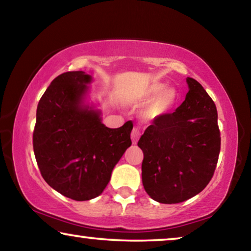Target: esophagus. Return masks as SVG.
<instances>
[{
	"instance_id": "1",
	"label": "esophagus",
	"mask_w": 251,
	"mask_h": 251,
	"mask_svg": "<svg viewBox=\"0 0 251 251\" xmlns=\"http://www.w3.org/2000/svg\"><path fill=\"white\" fill-rule=\"evenodd\" d=\"M140 136H141V132H140V129H139V128H136V127H134L133 130H132V133H130V139H132V141H133V143H134V144H136V143H137V141H139Z\"/></svg>"
}]
</instances>
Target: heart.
Segmentation results:
<instances>
[{"label":"heart","instance_id":"1","mask_svg":"<svg viewBox=\"0 0 251 251\" xmlns=\"http://www.w3.org/2000/svg\"><path fill=\"white\" fill-rule=\"evenodd\" d=\"M176 99V92L167 89V85L161 82L151 83L136 94V100L139 102H150L143 114L147 119H157L168 114L175 105Z\"/></svg>","mask_w":251,"mask_h":251}]
</instances>
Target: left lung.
Masks as SVG:
<instances>
[{"label":"left lung","mask_w":251,"mask_h":251,"mask_svg":"<svg viewBox=\"0 0 251 251\" xmlns=\"http://www.w3.org/2000/svg\"><path fill=\"white\" fill-rule=\"evenodd\" d=\"M186 83L183 103L153 119L137 142L144 190L160 203L183 202L202 191L220 156L216 105L199 82L188 77Z\"/></svg>","instance_id":"left-lung-1"}]
</instances>
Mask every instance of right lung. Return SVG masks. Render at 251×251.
Here are the masks:
<instances>
[{"mask_svg": "<svg viewBox=\"0 0 251 251\" xmlns=\"http://www.w3.org/2000/svg\"><path fill=\"white\" fill-rule=\"evenodd\" d=\"M92 77L67 72L52 80L37 105L33 147L45 182L76 201L100 196L130 147L132 122L109 128L101 112L84 104Z\"/></svg>", "mask_w": 251, "mask_h": 251, "instance_id": "add662e5", "label": "right lung"}]
</instances>
